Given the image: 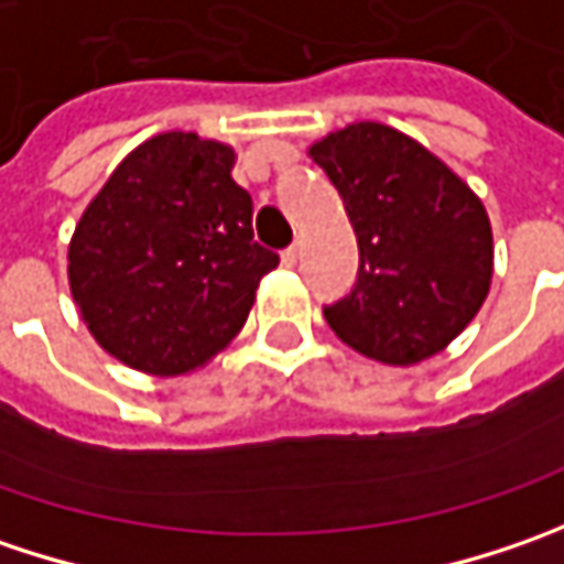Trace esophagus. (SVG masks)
<instances>
[{
  "instance_id": "esophagus-1",
  "label": "esophagus",
  "mask_w": 564,
  "mask_h": 564,
  "mask_svg": "<svg viewBox=\"0 0 564 564\" xmlns=\"http://www.w3.org/2000/svg\"><path fill=\"white\" fill-rule=\"evenodd\" d=\"M281 261L286 264V268H296V261H300V246H290V249L281 256Z\"/></svg>"
}]
</instances>
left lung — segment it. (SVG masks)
Segmentation results:
<instances>
[{
    "label": "left lung",
    "mask_w": 564,
    "mask_h": 564,
    "mask_svg": "<svg viewBox=\"0 0 564 564\" xmlns=\"http://www.w3.org/2000/svg\"><path fill=\"white\" fill-rule=\"evenodd\" d=\"M308 158L340 192L359 246L354 290L325 306L330 330L384 366L442 354L492 283V227L474 188L381 122L337 129Z\"/></svg>",
    "instance_id": "1"
}]
</instances>
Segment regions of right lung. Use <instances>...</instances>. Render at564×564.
Returning <instances> with one entry per match:
<instances>
[{"mask_svg": "<svg viewBox=\"0 0 564 564\" xmlns=\"http://www.w3.org/2000/svg\"><path fill=\"white\" fill-rule=\"evenodd\" d=\"M230 144L163 132L138 144L68 242V286L94 340L148 376H185L249 318L281 258L258 246Z\"/></svg>", "mask_w": 564, "mask_h": 564, "instance_id": "obj_1", "label": "right lung"}]
</instances>
